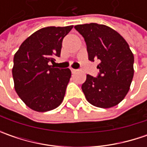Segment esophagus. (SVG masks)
Segmentation results:
<instances>
[{
    "label": "esophagus",
    "instance_id": "obj_1",
    "mask_svg": "<svg viewBox=\"0 0 147 147\" xmlns=\"http://www.w3.org/2000/svg\"><path fill=\"white\" fill-rule=\"evenodd\" d=\"M77 69H71V72H72V74H75L77 72Z\"/></svg>",
    "mask_w": 147,
    "mask_h": 147
}]
</instances>
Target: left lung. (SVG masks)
<instances>
[{
  "mask_svg": "<svg viewBox=\"0 0 147 147\" xmlns=\"http://www.w3.org/2000/svg\"><path fill=\"white\" fill-rule=\"evenodd\" d=\"M87 45L88 59H99L96 78L88 74L82 90L88 102L110 108L121 102L133 80L134 56L124 38L110 27L98 24L74 26Z\"/></svg>",
  "mask_w": 147,
  "mask_h": 147,
  "instance_id": "8db88e82",
  "label": "left lung"
}]
</instances>
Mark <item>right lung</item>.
<instances>
[{
  "label": "right lung",
  "instance_id": "right-lung-1",
  "mask_svg": "<svg viewBox=\"0 0 147 147\" xmlns=\"http://www.w3.org/2000/svg\"><path fill=\"white\" fill-rule=\"evenodd\" d=\"M73 25L43 28L28 37L14 54V89L30 109L46 112L58 107L69 82V69L50 65L60 56L64 37Z\"/></svg>",
  "mask_w": 147,
  "mask_h": 147
}]
</instances>
